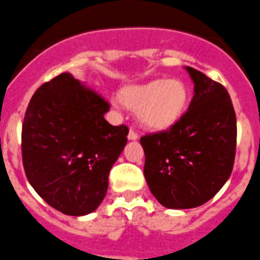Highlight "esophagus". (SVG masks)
<instances>
[{
	"label": "esophagus",
	"mask_w": 260,
	"mask_h": 260,
	"mask_svg": "<svg viewBox=\"0 0 260 260\" xmlns=\"http://www.w3.org/2000/svg\"><path fill=\"white\" fill-rule=\"evenodd\" d=\"M139 139V135L135 132L133 129H129V132H128V140H131V141H135V140Z\"/></svg>",
	"instance_id": "34e87169"
}]
</instances>
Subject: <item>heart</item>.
<instances>
[{
    "instance_id": "heart-1",
    "label": "heart",
    "mask_w": 260,
    "mask_h": 260,
    "mask_svg": "<svg viewBox=\"0 0 260 260\" xmlns=\"http://www.w3.org/2000/svg\"><path fill=\"white\" fill-rule=\"evenodd\" d=\"M119 101L127 109L137 111L142 127L163 132L175 127L185 115L189 89L180 80L156 79L124 86L119 92Z\"/></svg>"
}]
</instances>
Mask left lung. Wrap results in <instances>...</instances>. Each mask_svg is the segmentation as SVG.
Instances as JSON below:
<instances>
[{"label": "left lung", "instance_id": "1", "mask_svg": "<svg viewBox=\"0 0 260 260\" xmlns=\"http://www.w3.org/2000/svg\"><path fill=\"white\" fill-rule=\"evenodd\" d=\"M194 83L188 111L171 129L142 136L144 175L167 209H193L211 200L233 170L236 113L221 84L185 67Z\"/></svg>", "mask_w": 260, "mask_h": 260}]
</instances>
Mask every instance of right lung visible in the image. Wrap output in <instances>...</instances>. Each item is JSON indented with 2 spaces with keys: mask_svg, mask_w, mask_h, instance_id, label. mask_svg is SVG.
<instances>
[{
  "mask_svg": "<svg viewBox=\"0 0 260 260\" xmlns=\"http://www.w3.org/2000/svg\"><path fill=\"white\" fill-rule=\"evenodd\" d=\"M109 102L69 72L32 95L22 127L25 176L53 209L83 216L101 205L128 127L105 119Z\"/></svg>",
  "mask_w": 260,
  "mask_h": 260,
  "instance_id": "1",
  "label": "right lung"
}]
</instances>
